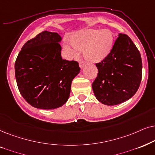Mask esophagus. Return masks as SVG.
<instances>
[{"label": "esophagus", "mask_w": 155, "mask_h": 155, "mask_svg": "<svg viewBox=\"0 0 155 155\" xmlns=\"http://www.w3.org/2000/svg\"><path fill=\"white\" fill-rule=\"evenodd\" d=\"M84 66H85V63L84 62V61H79V67H80V68H81V69H82L84 67Z\"/></svg>", "instance_id": "1"}]
</instances>
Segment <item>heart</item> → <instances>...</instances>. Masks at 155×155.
<instances>
[{"mask_svg": "<svg viewBox=\"0 0 155 155\" xmlns=\"http://www.w3.org/2000/svg\"><path fill=\"white\" fill-rule=\"evenodd\" d=\"M72 43L75 47H86L84 54L88 60L100 61L106 58L112 49L113 37L109 30L89 29L79 33ZM66 48L70 49L68 45Z\"/></svg>", "mask_w": 155, "mask_h": 155, "instance_id": "heart-1", "label": "heart"}]
</instances>
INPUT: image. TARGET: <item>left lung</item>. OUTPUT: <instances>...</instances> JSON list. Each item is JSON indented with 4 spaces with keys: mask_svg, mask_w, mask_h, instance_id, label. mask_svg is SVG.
<instances>
[{
    "mask_svg": "<svg viewBox=\"0 0 155 155\" xmlns=\"http://www.w3.org/2000/svg\"><path fill=\"white\" fill-rule=\"evenodd\" d=\"M96 65L98 73L92 88L98 101L115 106L137 92L142 79V59L127 35L119 34L108 56Z\"/></svg>",
    "mask_w": 155,
    "mask_h": 155,
    "instance_id": "left-lung-1",
    "label": "left lung"
}]
</instances>
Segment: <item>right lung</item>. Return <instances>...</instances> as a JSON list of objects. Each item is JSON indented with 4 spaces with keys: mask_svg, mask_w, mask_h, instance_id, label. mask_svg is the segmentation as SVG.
<instances>
[{
    "mask_svg": "<svg viewBox=\"0 0 155 155\" xmlns=\"http://www.w3.org/2000/svg\"><path fill=\"white\" fill-rule=\"evenodd\" d=\"M60 35L44 31L22 47L15 63L20 93L35 108L54 109L69 98L72 80L80 72L76 61L62 59Z\"/></svg>",
    "mask_w": 155,
    "mask_h": 155,
    "instance_id": "obj_1",
    "label": "right lung"
}]
</instances>
